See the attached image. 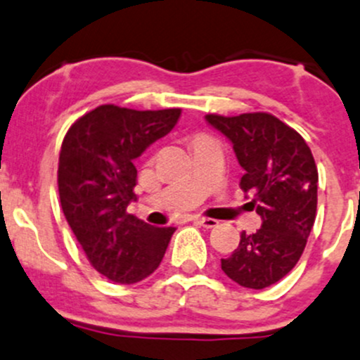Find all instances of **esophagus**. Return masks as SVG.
<instances>
[{
  "mask_svg": "<svg viewBox=\"0 0 360 360\" xmlns=\"http://www.w3.org/2000/svg\"><path fill=\"white\" fill-rule=\"evenodd\" d=\"M193 221H195L196 224L203 226V228H207V229L215 228V226L219 224V222L215 221V219H207V217H195V219H193Z\"/></svg>",
  "mask_w": 360,
  "mask_h": 360,
  "instance_id": "1",
  "label": "esophagus"
}]
</instances>
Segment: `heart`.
Returning <instances> with one entry per match:
<instances>
[{
    "label": "heart",
    "instance_id": "1",
    "mask_svg": "<svg viewBox=\"0 0 360 360\" xmlns=\"http://www.w3.org/2000/svg\"><path fill=\"white\" fill-rule=\"evenodd\" d=\"M198 138H200V136H198ZM198 138H195V141H196V139H198Z\"/></svg>",
    "mask_w": 360,
    "mask_h": 360
}]
</instances>
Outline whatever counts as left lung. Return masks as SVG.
<instances>
[{
    "label": "left lung",
    "instance_id": "left-lung-1",
    "mask_svg": "<svg viewBox=\"0 0 360 360\" xmlns=\"http://www.w3.org/2000/svg\"><path fill=\"white\" fill-rule=\"evenodd\" d=\"M205 119L233 143L245 169L240 188L252 195L250 203L262 217V228L253 234L243 231L221 267L240 286L267 288L297 266L316 221L319 176L312 151L297 131L271 113H209Z\"/></svg>",
    "mask_w": 360,
    "mask_h": 360
}]
</instances>
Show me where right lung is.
Segmentation results:
<instances>
[{
	"instance_id": "right-lung-1",
	"label": "right lung",
	"mask_w": 360,
	"mask_h": 360,
	"mask_svg": "<svg viewBox=\"0 0 360 360\" xmlns=\"http://www.w3.org/2000/svg\"><path fill=\"white\" fill-rule=\"evenodd\" d=\"M181 108L132 110L100 105L75 120L58 158L63 215L86 257L113 283H138L160 266L176 228H155L127 214L134 200V160L164 138Z\"/></svg>"
}]
</instances>
